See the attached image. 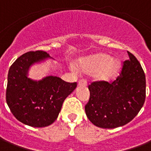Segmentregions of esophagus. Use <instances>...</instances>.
<instances>
[{"mask_svg":"<svg viewBox=\"0 0 151 151\" xmlns=\"http://www.w3.org/2000/svg\"><path fill=\"white\" fill-rule=\"evenodd\" d=\"M87 81L86 79H81L79 81V82H78V85L79 86H82V87H85L87 86Z\"/></svg>","mask_w":151,"mask_h":151,"instance_id":"obj_1","label":"esophagus"}]
</instances>
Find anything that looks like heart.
<instances>
[{
  "label": "heart",
  "mask_w": 151,
  "mask_h": 151,
  "mask_svg": "<svg viewBox=\"0 0 151 151\" xmlns=\"http://www.w3.org/2000/svg\"><path fill=\"white\" fill-rule=\"evenodd\" d=\"M119 66L116 59H111L109 55L98 54L90 56L80 62L82 70L87 73L97 72V78L100 80H108L115 74Z\"/></svg>",
  "instance_id": "1"
}]
</instances>
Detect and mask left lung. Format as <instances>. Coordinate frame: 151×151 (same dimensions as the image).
<instances>
[{
	"label": "left lung",
	"mask_w": 151,
	"mask_h": 151,
	"mask_svg": "<svg viewBox=\"0 0 151 151\" xmlns=\"http://www.w3.org/2000/svg\"><path fill=\"white\" fill-rule=\"evenodd\" d=\"M123 62L115 81H93L88 85L90 98L85 105L88 119L96 127L114 129L135 118L146 99L145 73L135 56Z\"/></svg>",
	"instance_id": "1"
}]
</instances>
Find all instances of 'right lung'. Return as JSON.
<instances>
[{
    "instance_id": "1",
    "label": "right lung",
    "mask_w": 151,
    "mask_h": 151,
    "mask_svg": "<svg viewBox=\"0 0 151 151\" xmlns=\"http://www.w3.org/2000/svg\"><path fill=\"white\" fill-rule=\"evenodd\" d=\"M50 57L47 52L29 51L10 67L6 101L18 121L32 127H48L57 119L63 101L77 87L57 77L35 81L27 77L29 67Z\"/></svg>"
}]
</instances>
